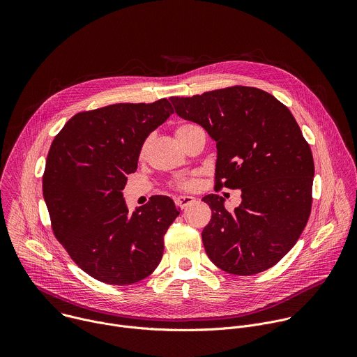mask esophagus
Instances as JSON below:
<instances>
[{
    "label": "esophagus",
    "instance_id": "obj_1",
    "mask_svg": "<svg viewBox=\"0 0 357 357\" xmlns=\"http://www.w3.org/2000/svg\"><path fill=\"white\" fill-rule=\"evenodd\" d=\"M196 202V199L193 196H188V195H183V196H178L176 197V205L181 208V209H185L188 208L189 205H193V203Z\"/></svg>",
    "mask_w": 357,
    "mask_h": 357
}]
</instances>
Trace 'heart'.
Listing matches in <instances>:
<instances>
[{"mask_svg": "<svg viewBox=\"0 0 357 357\" xmlns=\"http://www.w3.org/2000/svg\"><path fill=\"white\" fill-rule=\"evenodd\" d=\"M193 127H196V126H192V124H182V126H179V127H176V130H175V135H176V138H181L182 135H185L190 128H193ZM144 149H145V146H142L141 148V154H144ZM176 188H179V189H193L195 186H196V178L195 176H188V178H182V179H179V181H176L175 183H174Z\"/></svg>", "mask_w": 357, "mask_h": 357, "instance_id": "1", "label": "heart"}]
</instances>
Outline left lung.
Wrapping results in <instances>:
<instances>
[{
  "label": "left lung",
  "mask_w": 357,
  "mask_h": 357,
  "mask_svg": "<svg viewBox=\"0 0 357 357\" xmlns=\"http://www.w3.org/2000/svg\"><path fill=\"white\" fill-rule=\"evenodd\" d=\"M171 101L216 141V188L241 189L234 212L218 195L202 199L212 209L202 231L209 259L236 275L271 268L295 245L312 208L314 158L294 116L273 94L247 86Z\"/></svg>",
  "instance_id": "obj_1"
}]
</instances>
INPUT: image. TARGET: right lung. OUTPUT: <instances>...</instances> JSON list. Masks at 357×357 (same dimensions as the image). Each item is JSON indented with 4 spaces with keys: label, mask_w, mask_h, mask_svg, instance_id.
I'll return each instance as SVG.
<instances>
[{
    "label": "right lung",
    "mask_w": 357,
    "mask_h": 357,
    "mask_svg": "<svg viewBox=\"0 0 357 357\" xmlns=\"http://www.w3.org/2000/svg\"><path fill=\"white\" fill-rule=\"evenodd\" d=\"M172 113L167 98L82 112L50 145L42 188L54 234L101 282H138L162 259L164 236L179 209L171 197L157 195L131 213L121 190L137 169L145 138Z\"/></svg>",
    "instance_id": "obj_1"
}]
</instances>
